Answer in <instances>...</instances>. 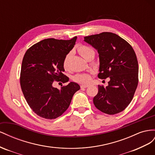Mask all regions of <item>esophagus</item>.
<instances>
[{
  "label": "esophagus",
  "instance_id": "esophagus-1",
  "mask_svg": "<svg viewBox=\"0 0 155 155\" xmlns=\"http://www.w3.org/2000/svg\"><path fill=\"white\" fill-rule=\"evenodd\" d=\"M88 87L87 85H81V89H83V88H86V87Z\"/></svg>",
  "mask_w": 155,
  "mask_h": 155
}]
</instances>
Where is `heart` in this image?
Returning <instances> with one entry per match:
<instances>
[{
	"mask_svg": "<svg viewBox=\"0 0 155 155\" xmlns=\"http://www.w3.org/2000/svg\"><path fill=\"white\" fill-rule=\"evenodd\" d=\"M78 52L79 54L81 55L82 58L86 60L87 56L90 55L91 52H94V51H93L90 47L82 45L78 48ZM70 56H71V54H68L65 57L63 61V67L64 69L68 68ZM74 80L78 83L85 84H89L91 82V78L90 75L88 74H77L74 77Z\"/></svg>",
	"mask_w": 155,
	"mask_h": 155,
	"instance_id": "b5f03b06",
	"label": "heart"
}]
</instances>
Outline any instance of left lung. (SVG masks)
<instances>
[{
  "mask_svg": "<svg viewBox=\"0 0 155 155\" xmlns=\"http://www.w3.org/2000/svg\"><path fill=\"white\" fill-rule=\"evenodd\" d=\"M84 41L98 52V77L110 78L106 87L98 86L94 105L110 115L122 112L131 102L138 86V64L134 51L125 39L112 32L86 36Z\"/></svg>",
  "mask_w": 155,
  "mask_h": 155,
  "instance_id": "8db88e82",
  "label": "left lung"
}]
</instances>
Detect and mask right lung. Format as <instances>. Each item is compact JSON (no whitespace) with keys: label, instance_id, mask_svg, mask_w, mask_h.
I'll use <instances>...</instances> for the list:
<instances>
[{"label":"right lung","instance_id":"1","mask_svg":"<svg viewBox=\"0 0 155 155\" xmlns=\"http://www.w3.org/2000/svg\"><path fill=\"white\" fill-rule=\"evenodd\" d=\"M77 37L69 40L45 39L26 52L22 61L20 83L29 107L38 116L52 119L58 117L69 107L80 86L74 82L60 89L53 82L69 81L63 74V61L73 49Z\"/></svg>","mask_w":155,"mask_h":155}]
</instances>
